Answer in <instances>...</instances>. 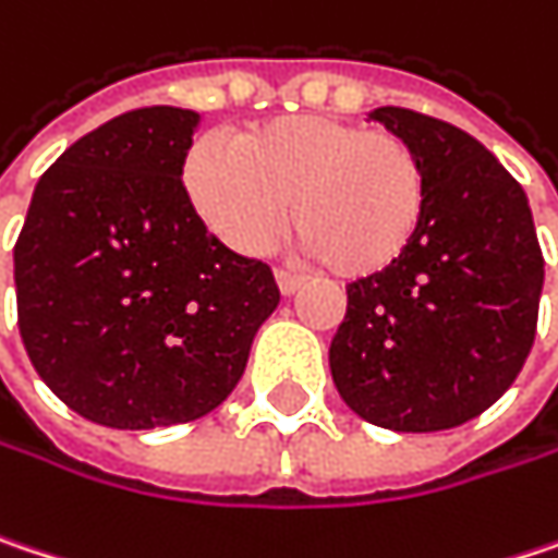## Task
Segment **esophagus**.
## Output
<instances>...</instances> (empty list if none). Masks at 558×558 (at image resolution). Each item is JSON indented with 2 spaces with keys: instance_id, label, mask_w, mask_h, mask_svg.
<instances>
[{
  "instance_id": "obj_1",
  "label": "esophagus",
  "mask_w": 558,
  "mask_h": 558,
  "mask_svg": "<svg viewBox=\"0 0 558 558\" xmlns=\"http://www.w3.org/2000/svg\"><path fill=\"white\" fill-rule=\"evenodd\" d=\"M275 278H278V287L283 296H290V293H296V290L303 287V278H300V275H293V271H283V268H278V271H275Z\"/></svg>"
}]
</instances>
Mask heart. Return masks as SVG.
Returning <instances> with one entry per match:
<instances>
[{
	"mask_svg": "<svg viewBox=\"0 0 558 558\" xmlns=\"http://www.w3.org/2000/svg\"><path fill=\"white\" fill-rule=\"evenodd\" d=\"M184 181L204 223L245 255L271 245L293 201L300 248L338 278L396 265L428 207V172L405 136L319 114L245 130L232 153L201 143Z\"/></svg>",
	"mask_w": 558,
	"mask_h": 558,
	"instance_id": "b5f03b06",
	"label": "heart"
}]
</instances>
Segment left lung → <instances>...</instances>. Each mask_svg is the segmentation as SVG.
Segmentation results:
<instances>
[{
    "instance_id": "obj_1",
    "label": "left lung",
    "mask_w": 558,
    "mask_h": 558,
    "mask_svg": "<svg viewBox=\"0 0 558 558\" xmlns=\"http://www.w3.org/2000/svg\"><path fill=\"white\" fill-rule=\"evenodd\" d=\"M371 121L418 149L428 207L396 265L348 283L331 380L371 425L457 428L501 399L533 348L543 252L531 204L460 128L409 108H377Z\"/></svg>"
}]
</instances>
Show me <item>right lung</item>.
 <instances>
[{
	"label": "right lung",
	"instance_id": "add662e5",
	"mask_svg": "<svg viewBox=\"0 0 558 558\" xmlns=\"http://www.w3.org/2000/svg\"><path fill=\"white\" fill-rule=\"evenodd\" d=\"M197 121L156 105L85 133L40 175L15 242L27 357L105 428L214 412L280 303L271 268L227 248L187 197Z\"/></svg>",
	"mask_w": 558,
	"mask_h": 558
}]
</instances>
